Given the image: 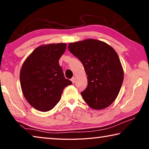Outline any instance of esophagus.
I'll return each mask as SVG.
<instances>
[{"label":"esophagus","mask_w":149,"mask_h":149,"mask_svg":"<svg viewBox=\"0 0 149 149\" xmlns=\"http://www.w3.org/2000/svg\"><path fill=\"white\" fill-rule=\"evenodd\" d=\"M71 81H72V82L73 83V84H74V82H75V77H73L72 79H71Z\"/></svg>","instance_id":"esophagus-1"}]
</instances>
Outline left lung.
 <instances>
[{"instance_id":"obj_1","label":"left lung","mask_w":149,"mask_h":149,"mask_svg":"<svg viewBox=\"0 0 149 149\" xmlns=\"http://www.w3.org/2000/svg\"><path fill=\"white\" fill-rule=\"evenodd\" d=\"M70 52L84 65L86 89L81 93L95 110L107 108L116 99L123 80V70L116 52L106 42L93 39L71 42Z\"/></svg>"}]
</instances>
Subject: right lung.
Listing matches in <instances>:
<instances>
[{
	"label": "right lung",
	"mask_w": 149,
	"mask_h": 149,
	"mask_svg": "<svg viewBox=\"0 0 149 149\" xmlns=\"http://www.w3.org/2000/svg\"><path fill=\"white\" fill-rule=\"evenodd\" d=\"M66 44L42 45L30 54L22 64L19 74L22 93L35 109L47 112L61 99L63 90L72 83L65 79L59 65Z\"/></svg>",
	"instance_id": "right-lung-1"
}]
</instances>
